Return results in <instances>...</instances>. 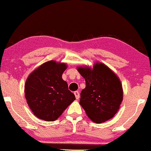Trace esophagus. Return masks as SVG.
Listing matches in <instances>:
<instances>
[{
	"instance_id": "obj_1",
	"label": "esophagus",
	"mask_w": 151,
	"mask_h": 151,
	"mask_svg": "<svg viewBox=\"0 0 151 151\" xmlns=\"http://www.w3.org/2000/svg\"><path fill=\"white\" fill-rule=\"evenodd\" d=\"M74 95H75V96H76V99H79V97H80L79 92H78V91H75V92H74Z\"/></svg>"
}]
</instances>
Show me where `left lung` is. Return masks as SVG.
Listing matches in <instances>:
<instances>
[{
	"instance_id": "1",
	"label": "left lung",
	"mask_w": 151,
	"mask_h": 151,
	"mask_svg": "<svg viewBox=\"0 0 151 151\" xmlns=\"http://www.w3.org/2000/svg\"><path fill=\"white\" fill-rule=\"evenodd\" d=\"M78 71L86 81L81 92L80 104L86 115L95 123H104L119 111L123 99V91L119 77L102 63L93 68L78 67Z\"/></svg>"
}]
</instances>
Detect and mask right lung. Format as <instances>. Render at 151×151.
Segmentation results:
<instances>
[{"label": "right lung", "mask_w": 151, "mask_h": 151, "mask_svg": "<svg viewBox=\"0 0 151 151\" xmlns=\"http://www.w3.org/2000/svg\"><path fill=\"white\" fill-rule=\"evenodd\" d=\"M67 65L50 60L28 76L24 86L25 98L32 112L39 119L54 121L74 100L62 75Z\"/></svg>", "instance_id": "right-lung-1"}]
</instances>
